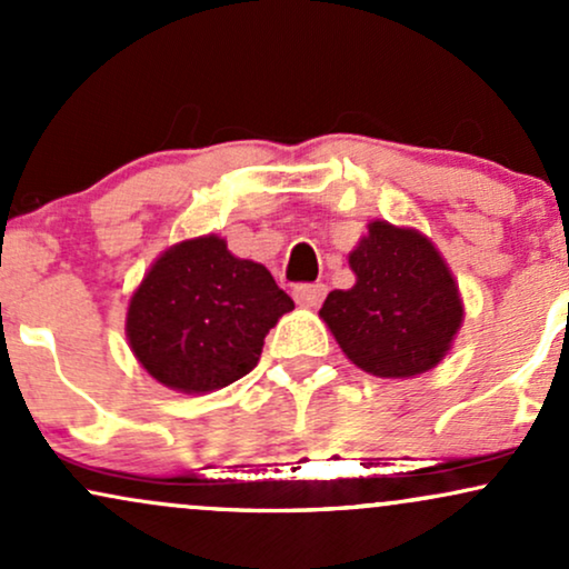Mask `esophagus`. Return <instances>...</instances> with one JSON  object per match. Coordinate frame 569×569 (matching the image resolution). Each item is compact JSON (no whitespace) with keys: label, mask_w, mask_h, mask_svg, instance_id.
I'll return each instance as SVG.
<instances>
[{"label":"esophagus","mask_w":569,"mask_h":569,"mask_svg":"<svg viewBox=\"0 0 569 569\" xmlns=\"http://www.w3.org/2000/svg\"><path fill=\"white\" fill-rule=\"evenodd\" d=\"M327 296V287L325 284H298L292 290V298H296L298 306L303 308H317L321 306V300Z\"/></svg>","instance_id":"34e87169"}]
</instances>
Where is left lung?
Instances as JSON below:
<instances>
[{
	"instance_id": "1",
	"label": "left lung",
	"mask_w": 569,
	"mask_h": 569,
	"mask_svg": "<svg viewBox=\"0 0 569 569\" xmlns=\"http://www.w3.org/2000/svg\"><path fill=\"white\" fill-rule=\"evenodd\" d=\"M348 266L356 284L329 292L319 311L342 353L385 380H409L438 367L465 321V300L430 237L369 221Z\"/></svg>"
}]
</instances>
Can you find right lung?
Wrapping results in <instances>:
<instances>
[{
  "label": "right lung",
  "instance_id": "1",
  "mask_svg": "<svg viewBox=\"0 0 569 569\" xmlns=\"http://www.w3.org/2000/svg\"><path fill=\"white\" fill-rule=\"evenodd\" d=\"M292 308L266 266L202 234L152 261L126 308V340L152 380L202 396L252 371L269 329Z\"/></svg>",
  "mask_w": 569,
  "mask_h": 569
}]
</instances>
